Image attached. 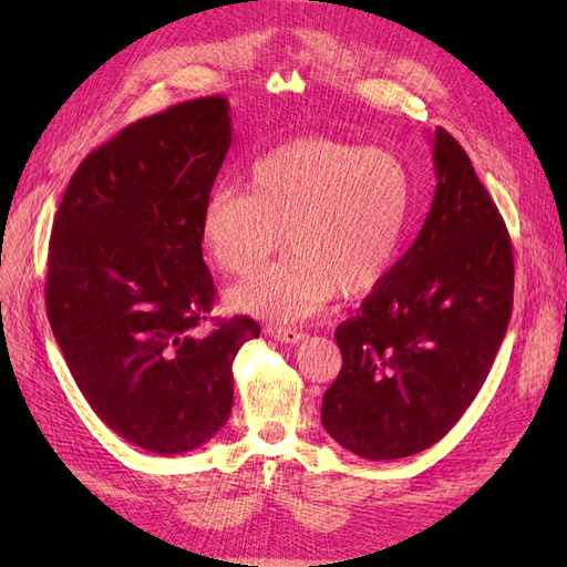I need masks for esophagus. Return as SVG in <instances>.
I'll list each match as a JSON object with an SVG mask.
<instances>
[{"instance_id":"esophagus-1","label":"esophagus","mask_w":567,"mask_h":567,"mask_svg":"<svg viewBox=\"0 0 567 567\" xmlns=\"http://www.w3.org/2000/svg\"><path fill=\"white\" fill-rule=\"evenodd\" d=\"M266 333L278 342H285V344H296V342H301L306 338L301 331H293V329H289V326H268Z\"/></svg>"}]
</instances>
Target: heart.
Listing matches in <instances>:
<instances>
[{
    "mask_svg": "<svg viewBox=\"0 0 567 567\" xmlns=\"http://www.w3.org/2000/svg\"><path fill=\"white\" fill-rule=\"evenodd\" d=\"M413 178L389 148L312 135L250 167L246 190L216 188L202 206V244L220 271L250 276L285 231L287 255L229 291L238 310L299 321L338 291L365 296L391 274L411 216Z\"/></svg>",
    "mask_w": 567,
    "mask_h": 567,
    "instance_id": "b5f03b06",
    "label": "heart"
}]
</instances>
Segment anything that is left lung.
I'll return each mask as SVG.
<instances>
[{
    "label": "left lung",
    "mask_w": 567,
    "mask_h": 567,
    "mask_svg": "<svg viewBox=\"0 0 567 567\" xmlns=\"http://www.w3.org/2000/svg\"><path fill=\"white\" fill-rule=\"evenodd\" d=\"M425 225L336 340L342 370L321 425L365 460L421 453L478 395L513 315L508 229L460 142L434 131Z\"/></svg>",
    "instance_id": "left-lung-1"
}]
</instances>
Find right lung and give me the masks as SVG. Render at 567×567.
I'll list each match as a JSON object with an SVG mask.
<instances>
[{
    "label": "right lung",
    "instance_id": "obj_1",
    "mask_svg": "<svg viewBox=\"0 0 567 567\" xmlns=\"http://www.w3.org/2000/svg\"><path fill=\"white\" fill-rule=\"evenodd\" d=\"M229 144L225 96L144 116L80 163L52 225L54 340L99 419L156 455L195 451L227 423L234 355L259 338L244 315L195 331L216 301L202 206Z\"/></svg>",
    "mask_w": 567,
    "mask_h": 567
}]
</instances>
